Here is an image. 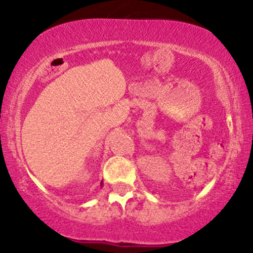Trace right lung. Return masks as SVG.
I'll return each instance as SVG.
<instances>
[{"mask_svg":"<svg viewBox=\"0 0 253 253\" xmlns=\"http://www.w3.org/2000/svg\"><path fill=\"white\" fill-rule=\"evenodd\" d=\"M102 184H103V182H102V183H100V185H102Z\"/></svg>","mask_w":253,"mask_h":253,"instance_id":"obj_1","label":"right lung"}]
</instances>
